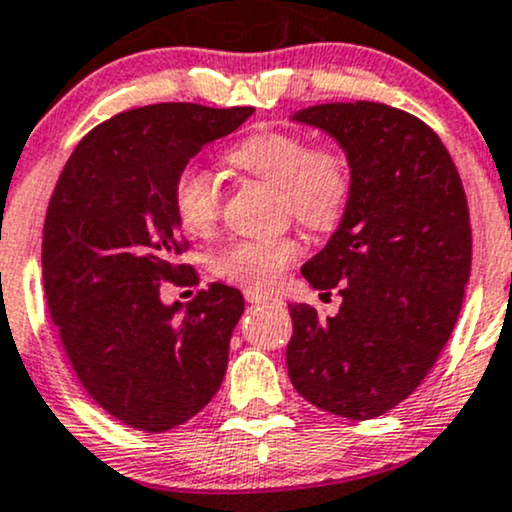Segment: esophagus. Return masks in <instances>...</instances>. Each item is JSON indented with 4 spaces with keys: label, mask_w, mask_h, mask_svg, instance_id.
<instances>
[{
    "label": "esophagus",
    "mask_w": 512,
    "mask_h": 512,
    "mask_svg": "<svg viewBox=\"0 0 512 512\" xmlns=\"http://www.w3.org/2000/svg\"><path fill=\"white\" fill-rule=\"evenodd\" d=\"M244 297H246V302H251V304H261V302H271L273 300L268 292H258V290H246Z\"/></svg>",
    "instance_id": "esophagus-1"
}]
</instances>
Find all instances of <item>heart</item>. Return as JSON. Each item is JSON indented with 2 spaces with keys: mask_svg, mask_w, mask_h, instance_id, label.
Instances as JSON below:
<instances>
[{
  "mask_svg": "<svg viewBox=\"0 0 512 512\" xmlns=\"http://www.w3.org/2000/svg\"><path fill=\"white\" fill-rule=\"evenodd\" d=\"M227 162L271 183L280 191L285 210L302 225L331 229L350 200V166L336 147H312L304 135L263 130L244 137L227 152ZM176 220L188 234H208L220 220L222 193L215 176L200 166H183L171 191ZM302 256L295 237L239 239L222 249L212 268L227 283L266 290Z\"/></svg>",
  "mask_w": 512,
  "mask_h": 512,
  "instance_id": "obj_1",
  "label": "heart"
}]
</instances>
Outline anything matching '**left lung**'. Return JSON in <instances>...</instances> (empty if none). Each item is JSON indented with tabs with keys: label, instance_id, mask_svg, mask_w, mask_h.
Returning <instances> with one entry per match:
<instances>
[{
	"label": "left lung",
	"instance_id": "left-lung-1",
	"mask_svg": "<svg viewBox=\"0 0 512 512\" xmlns=\"http://www.w3.org/2000/svg\"><path fill=\"white\" fill-rule=\"evenodd\" d=\"M292 120L346 152L350 200L329 244L302 266L343 297L336 317L290 304L287 375L309 404L367 421L418 387L455 329L472 271L467 195L423 120L387 103H321Z\"/></svg>",
	"mask_w": 512,
	"mask_h": 512
}]
</instances>
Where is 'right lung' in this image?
<instances>
[{
	"instance_id": "obj_1",
	"label": "right lung",
	"mask_w": 512,
	"mask_h": 512,
	"mask_svg": "<svg viewBox=\"0 0 512 512\" xmlns=\"http://www.w3.org/2000/svg\"><path fill=\"white\" fill-rule=\"evenodd\" d=\"M251 113L132 108L96 125L57 179L43 227L45 300L82 387L130 428L181 426L225 380L241 292L212 283L181 313L159 287L198 280L176 263L188 246L171 205L176 176Z\"/></svg>"
}]
</instances>
